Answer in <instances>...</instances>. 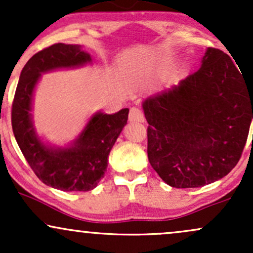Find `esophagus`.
<instances>
[{"mask_svg":"<svg viewBox=\"0 0 253 253\" xmlns=\"http://www.w3.org/2000/svg\"><path fill=\"white\" fill-rule=\"evenodd\" d=\"M128 120L130 123H144L145 118L144 114L141 113V110L136 107H132L129 110V115H128Z\"/></svg>","mask_w":253,"mask_h":253,"instance_id":"1","label":"esophagus"}]
</instances>
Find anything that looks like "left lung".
Here are the masks:
<instances>
[{
  "mask_svg": "<svg viewBox=\"0 0 253 253\" xmlns=\"http://www.w3.org/2000/svg\"><path fill=\"white\" fill-rule=\"evenodd\" d=\"M238 68L208 47L199 70L144 100L149 162L170 187L211 184L239 162L253 119V78Z\"/></svg>",
  "mask_w": 253,
  "mask_h": 253,
  "instance_id": "left-lung-1",
  "label": "left lung"
}]
</instances>
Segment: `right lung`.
<instances>
[{
    "mask_svg": "<svg viewBox=\"0 0 253 253\" xmlns=\"http://www.w3.org/2000/svg\"><path fill=\"white\" fill-rule=\"evenodd\" d=\"M91 62L81 45L59 42L34 54L20 74L11 108L14 136L38 178L54 189L89 191L96 188L108 167L110 150L128 119V108L115 114L95 113L77 138L65 146H52L38 135L32 109L42 75Z\"/></svg>",
    "mask_w": 253,
    "mask_h": 253,
    "instance_id": "right-lung-1",
    "label": "right lung"
}]
</instances>
